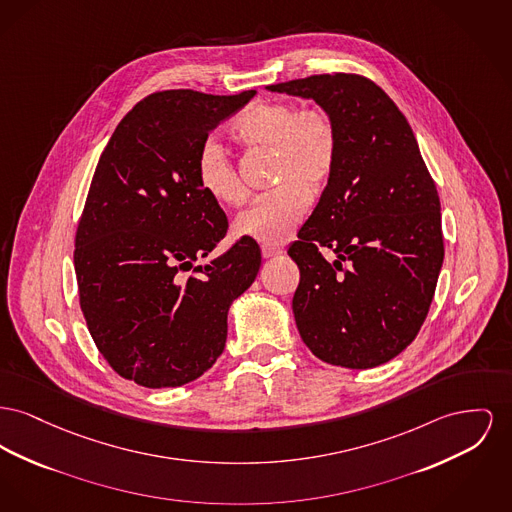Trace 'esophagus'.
Listing matches in <instances>:
<instances>
[{"label": "esophagus", "mask_w": 512, "mask_h": 512, "mask_svg": "<svg viewBox=\"0 0 512 512\" xmlns=\"http://www.w3.org/2000/svg\"><path fill=\"white\" fill-rule=\"evenodd\" d=\"M263 259H276L282 255V249L280 247H269V245H263Z\"/></svg>", "instance_id": "34e87169"}]
</instances>
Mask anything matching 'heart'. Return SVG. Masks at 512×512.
I'll return each mask as SVG.
<instances>
[{
	"instance_id": "obj_1",
	"label": "heart",
	"mask_w": 512,
	"mask_h": 512,
	"mask_svg": "<svg viewBox=\"0 0 512 512\" xmlns=\"http://www.w3.org/2000/svg\"><path fill=\"white\" fill-rule=\"evenodd\" d=\"M232 133L249 147L271 149L274 158V183L271 193L255 199L234 222L240 238L263 245H282L294 236L309 211V197L302 189L319 191L334 170L336 127L321 108L300 110L294 102H259L243 112ZM197 183L205 195L218 205H238L245 189L234 164L220 143H203L195 164Z\"/></svg>"
}]
</instances>
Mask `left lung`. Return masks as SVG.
Instances as JSON below:
<instances>
[{
  "label": "left lung",
  "instance_id": "1",
  "mask_svg": "<svg viewBox=\"0 0 512 512\" xmlns=\"http://www.w3.org/2000/svg\"><path fill=\"white\" fill-rule=\"evenodd\" d=\"M267 91L315 100L338 137L329 183L288 249L300 267L292 309L301 340L331 365L387 363L420 331L445 257L441 203L414 131L360 75H313ZM321 246L337 255L332 264Z\"/></svg>",
  "mask_w": 512,
  "mask_h": 512
}]
</instances>
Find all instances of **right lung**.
<instances>
[{
  "instance_id": "obj_1",
  "label": "right lung",
  "mask_w": 512,
  "mask_h": 512,
  "mask_svg": "<svg viewBox=\"0 0 512 512\" xmlns=\"http://www.w3.org/2000/svg\"><path fill=\"white\" fill-rule=\"evenodd\" d=\"M253 96L151 94L98 160L75 238L81 309L100 354L141 387H181L209 371L226 344L228 309L261 267L247 238L195 265L228 230L197 183V154Z\"/></svg>"
}]
</instances>
